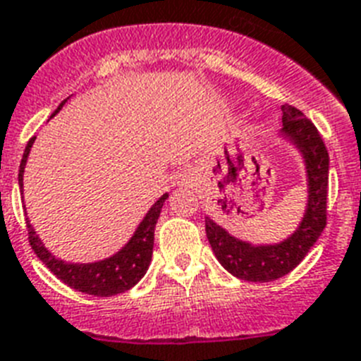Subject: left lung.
I'll return each instance as SVG.
<instances>
[{"mask_svg":"<svg viewBox=\"0 0 361 361\" xmlns=\"http://www.w3.org/2000/svg\"><path fill=\"white\" fill-rule=\"evenodd\" d=\"M282 125L281 138L299 151L305 164L306 208L297 228L276 243H251L204 217L207 238L219 264L247 282H271L288 275L305 260L326 225L329 151L315 125L295 106L282 105Z\"/></svg>","mask_w":361,"mask_h":361,"instance_id":"8db88e82","label":"left lung"}]
</instances>
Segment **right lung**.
Wrapping results in <instances>:
<instances>
[{
  "mask_svg": "<svg viewBox=\"0 0 361 361\" xmlns=\"http://www.w3.org/2000/svg\"><path fill=\"white\" fill-rule=\"evenodd\" d=\"M70 99V97H68ZM64 99L61 105L56 106L53 116L66 105ZM35 144V138L29 140L25 151H23V159L20 164V173H18V184L23 193V171H25V164L31 153V147ZM169 195L164 193L159 201L154 202L153 207L149 208V212L145 214L144 219L140 221L130 240L121 247L120 251L114 252L109 258L97 262H88V264H73V262H66L62 258H56L40 240L35 227L27 217V231H29V243H31L32 251L37 252L47 269L51 271L56 279H61L64 284L82 293L95 295V297H110V295L123 293V291L130 290L133 286L138 284L142 281V276L145 275V271L149 269L151 264V256H153V243H154V227L159 221L160 212L166 199Z\"/></svg>",
  "mask_w": 361,
  "mask_h": 361,
  "instance_id": "right-lung-1",
  "label": "right lung"
}]
</instances>
